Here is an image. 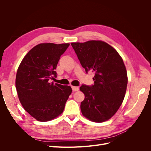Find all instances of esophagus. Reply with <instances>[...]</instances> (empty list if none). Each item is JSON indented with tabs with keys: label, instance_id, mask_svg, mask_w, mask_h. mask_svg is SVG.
<instances>
[{
	"label": "esophagus",
	"instance_id": "esophagus-1",
	"mask_svg": "<svg viewBox=\"0 0 151 151\" xmlns=\"http://www.w3.org/2000/svg\"><path fill=\"white\" fill-rule=\"evenodd\" d=\"M72 89L74 91H78L79 90V87H77V86H72Z\"/></svg>",
	"mask_w": 151,
	"mask_h": 151
}]
</instances>
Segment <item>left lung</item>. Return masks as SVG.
<instances>
[{"mask_svg":"<svg viewBox=\"0 0 151 151\" xmlns=\"http://www.w3.org/2000/svg\"><path fill=\"white\" fill-rule=\"evenodd\" d=\"M71 45L87 74L89 70L94 73L93 85L80 87L85 95L81 104L82 113L92 122L106 121L118 111L125 95L128 78L122 58L102 41Z\"/></svg>","mask_w":151,"mask_h":151,"instance_id":"1","label":"left lung"}]
</instances>
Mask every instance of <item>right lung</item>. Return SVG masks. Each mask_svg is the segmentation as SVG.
Here are the masks:
<instances>
[{"instance_id": "add662e5", "label": "right lung", "mask_w": 151, "mask_h": 151, "mask_svg": "<svg viewBox=\"0 0 151 151\" xmlns=\"http://www.w3.org/2000/svg\"><path fill=\"white\" fill-rule=\"evenodd\" d=\"M69 45L39 44L26 54L18 68V98L25 110L38 121H50L60 115L72 93L70 86L49 82L57 77V63Z\"/></svg>"}]
</instances>
